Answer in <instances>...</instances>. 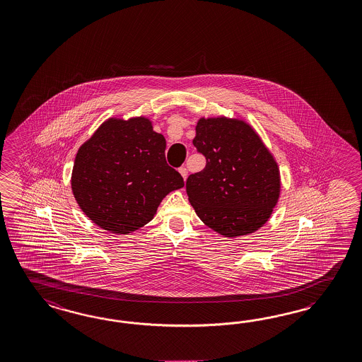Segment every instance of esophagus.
<instances>
[{"label":"esophagus","mask_w":362,"mask_h":362,"mask_svg":"<svg viewBox=\"0 0 362 362\" xmlns=\"http://www.w3.org/2000/svg\"><path fill=\"white\" fill-rule=\"evenodd\" d=\"M180 175L182 176V178H184V181H186V178H187V169H186L185 166L180 168Z\"/></svg>","instance_id":"esophagus-1"}]
</instances>
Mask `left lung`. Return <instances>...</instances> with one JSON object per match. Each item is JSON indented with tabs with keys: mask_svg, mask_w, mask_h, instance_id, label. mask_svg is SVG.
<instances>
[{
	"mask_svg": "<svg viewBox=\"0 0 362 362\" xmlns=\"http://www.w3.org/2000/svg\"><path fill=\"white\" fill-rule=\"evenodd\" d=\"M193 144L206 157L186 180L189 202L218 234H252L269 221L280 196V170L257 131L239 117H201Z\"/></svg>",
	"mask_w": 362,
	"mask_h": 362,
	"instance_id": "obj_1",
	"label": "left lung"
}]
</instances>
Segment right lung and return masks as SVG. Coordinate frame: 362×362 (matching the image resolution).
I'll list each match as a JSON object with an SVG mask.
<instances>
[{"label": "right lung", "mask_w": 362, "mask_h": 362, "mask_svg": "<svg viewBox=\"0 0 362 362\" xmlns=\"http://www.w3.org/2000/svg\"><path fill=\"white\" fill-rule=\"evenodd\" d=\"M165 148L145 116L107 119L75 156L71 189L83 213L115 234L151 222L161 201L184 186L166 164Z\"/></svg>", "instance_id": "1"}]
</instances>
